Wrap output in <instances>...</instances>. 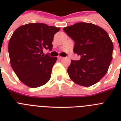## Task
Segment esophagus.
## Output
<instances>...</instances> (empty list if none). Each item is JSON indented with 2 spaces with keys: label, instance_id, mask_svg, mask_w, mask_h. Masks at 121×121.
Returning a JSON list of instances; mask_svg holds the SVG:
<instances>
[{
  "label": "esophagus",
  "instance_id": "obj_1",
  "mask_svg": "<svg viewBox=\"0 0 121 121\" xmlns=\"http://www.w3.org/2000/svg\"><path fill=\"white\" fill-rule=\"evenodd\" d=\"M58 60H62V59H63V57L58 56Z\"/></svg>",
  "mask_w": 121,
  "mask_h": 121
}]
</instances>
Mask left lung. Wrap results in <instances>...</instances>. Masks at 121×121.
I'll return each instance as SVG.
<instances>
[{"mask_svg": "<svg viewBox=\"0 0 121 121\" xmlns=\"http://www.w3.org/2000/svg\"><path fill=\"white\" fill-rule=\"evenodd\" d=\"M63 30L75 41L74 53L81 57L71 61L68 75L82 86L95 84L107 73L112 59L114 47L109 35L101 27L86 22L76 23Z\"/></svg>", "mask_w": 121, "mask_h": 121, "instance_id": "1", "label": "left lung"}]
</instances>
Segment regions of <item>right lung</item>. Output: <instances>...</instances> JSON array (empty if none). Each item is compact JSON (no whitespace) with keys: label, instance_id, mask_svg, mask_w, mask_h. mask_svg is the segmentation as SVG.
<instances>
[{"label":"right lung","instance_id":"obj_1","mask_svg":"<svg viewBox=\"0 0 121 121\" xmlns=\"http://www.w3.org/2000/svg\"><path fill=\"white\" fill-rule=\"evenodd\" d=\"M60 28L43 23H30L18 27L9 42L8 51L12 69L20 80L27 86H42L51 78L56 57L44 49L52 50L54 35Z\"/></svg>","mask_w":121,"mask_h":121}]
</instances>
